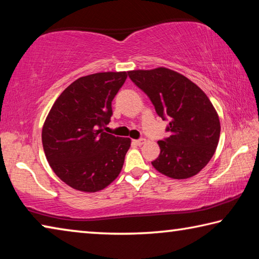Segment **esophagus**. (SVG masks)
<instances>
[{
    "mask_svg": "<svg viewBox=\"0 0 259 259\" xmlns=\"http://www.w3.org/2000/svg\"><path fill=\"white\" fill-rule=\"evenodd\" d=\"M145 142H146V139H145V138H140V139H136V140H134V143H135L136 145H137V146L143 145V144H145Z\"/></svg>",
    "mask_w": 259,
    "mask_h": 259,
    "instance_id": "esophagus-1",
    "label": "esophagus"
}]
</instances>
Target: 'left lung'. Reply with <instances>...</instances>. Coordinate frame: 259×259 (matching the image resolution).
<instances>
[{
    "mask_svg": "<svg viewBox=\"0 0 259 259\" xmlns=\"http://www.w3.org/2000/svg\"><path fill=\"white\" fill-rule=\"evenodd\" d=\"M162 120L170 136L159 140L160 155L152 161L157 171L175 179L201 171L216 151L221 123L216 109L202 90L182 74L159 67L128 72Z\"/></svg>",
    "mask_w": 259,
    "mask_h": 259,
    "instance_id": "left-lung-1",
    "label": "left lung"
}]
</instances>
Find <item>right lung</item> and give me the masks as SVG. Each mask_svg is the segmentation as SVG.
<instances>
[{
	"label": "right lung",
	"instance_id": "add662e5",
	"mask_svg": "<svg viewBox=\"0 0 259 259\" xmlns=\"http://www.w3.org/2000/svg\"><path fill=\"white\" fill-rule=\"evenodd\" d=\"M126 76V72H106L77 78L48 114L42 129L47 160L57 176L77 191L103 190L121 172L131 140L103 128L111 121L112 100Z\"/></svg>",
	"mask_w": 259,
	"mask_h": 259
}]
</instances>
